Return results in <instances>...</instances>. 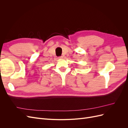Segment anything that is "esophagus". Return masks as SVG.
Instances as JSON below:
<instances>
[{"label": "esophagus", "mask_w": 128, "mask_h": 128, "mask_svg": "<svg viewBox=\"0 0 128 128\" xmlns=\"http://www.w3.org/2000/svg\"><path fill=\"white\" fill-rule=\"evenodd\" d=\"M63 58V56H59V57H58V59H62Z\"/></svg>", "instance_id": "1"}]
</instances>
